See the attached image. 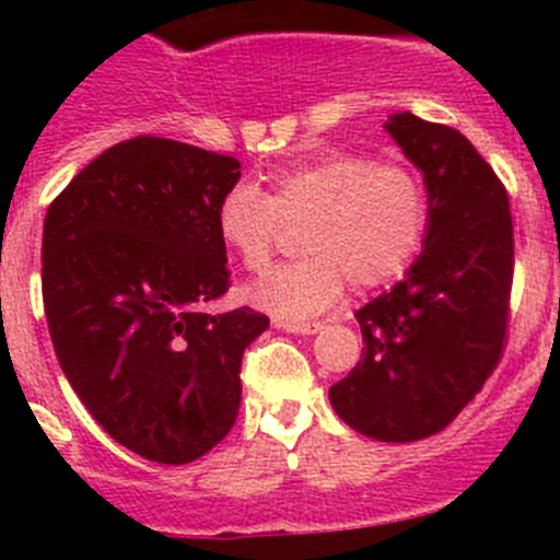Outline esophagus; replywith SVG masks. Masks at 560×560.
<instances>
[{"instance_id": "1", "label": "esophagus", "mask_w": 560, "mask_h": 560, "mask_svg": "<svg viewBox=\"0 0 560 560\" xmlns=\"http://www.w3.org/2000/svg\"><path fill=\"white\" fill-rule=\"evenodd\" d=\"M276 327H279V330H287V332H295V336H312V332L322 330L319 322H287V319H279V322H276Z\"/></svg>"}]
</instances>
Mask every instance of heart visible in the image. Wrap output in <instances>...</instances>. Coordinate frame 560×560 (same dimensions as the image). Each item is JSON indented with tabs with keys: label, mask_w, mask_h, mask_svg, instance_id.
I'll return each mask as SVG.
<instances>
[{
	"label": "heart",
	"mask_w": 560,
	"mask_h": 560,
	"mask_svg": "<svg viewBox=\"0 0 560 560\" xmlns=\"http://www.w3.org/2000/svg\"><path fill=\"white\" fill-rule=\"evenodd\" d=\"M281 222H303L306 257L248 287V301L284 319H306L341 301L352 281L374 290L406 270L428 228L422 175L358 151H325L270 175L268 195L238 184L219 200L217 233L246 270L268 268Z\"/></svg>",
	"instance_id": "obj_1"
}]
</instances>
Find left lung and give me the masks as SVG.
<instances>
[{
  "label": "left lung",
  "instance_id": "1",
  "mask_svg": "<svg viewBox=\"0 0 560 560\" xmlns=\"http://www.w3.org/2000/svg\"><path fill=\"white\" fill-rule=\"evenodd\" d=\"M385 129L425 180V241L404 281L354 314L363 358L330 404L363 436L417 442L447 428L499 365L515 238L504 184L457 129L409 110Z\"/></svg>",
  "mask_w": 560,
  "mask_h": 560
}]
</instances>
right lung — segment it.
<instances>
[{"label": "right lung", "mask_w": 560, "mask_h": 560, "mask_svg": "<svg viewBox=\"0 0 560 560\" xmlns=\"http://www.w3.org/2000/svg\"><path fill=\"white\" fill-rule=\"evenodd\" d=\"M241 162L178 140H124L50 202L43 303L67 382L110 439L180 466L217 447L241 406V360L268 316L200 312L228 292L219 200Z\"/></svg>", "instance_id": "obj_1"}]
</instances>
